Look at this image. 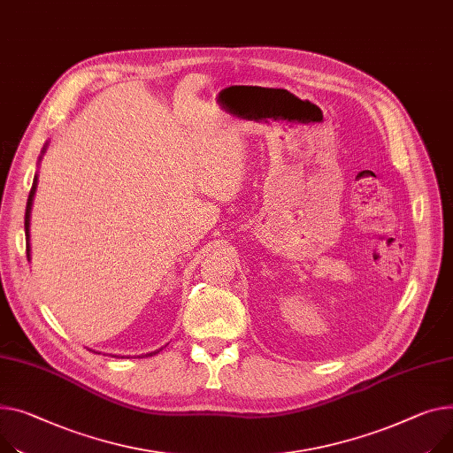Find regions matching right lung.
I'll return each instance as SVG.
<instances>
[{
    "label": "right lung",
    "instance_id": "obj_1",
    "mask_svg": "<svg viewBox=\"0 0 453 453\" xmlns=\"http://www.w3.org/2000/svg\"><path fill=\"white\" fill-rule=\"evenodd\" d=\"M36 186H38V176H35V182H33V188H30V193H28V200H27V209H25V236H27V258H30V246H28V238H30V234H28V227H30V209H33V198H35V193H36ZM155 353H158V349H157V351H153V353H147L145 357H150V355H155Z\"/></svg>",
    "mask_w": 453,
    "mask_h": 453
}]
</instances>
